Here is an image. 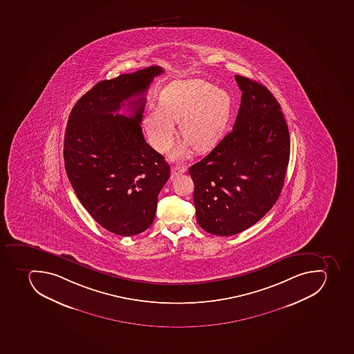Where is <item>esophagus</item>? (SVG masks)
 Instances as JSON below:
<instances>
[{
    "label": "esophagus",
    "instance_id": "esophagus-1",
    "mask_svg": "<svg viewBox=\"0 0 354 354\" xmlns=\"http://www.w3.org/2000/svg\"><path fill=\"white\" fill-rule=\"evenodd\" d=\"M186 171H187V167L175 166L173 167V169H171V176L176 177V176L181 175V174H185Z\"/></svg>",
    "mask_w": 354,
    "mask_h": 354
}]
</instances>
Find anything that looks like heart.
Segmentation results:
<instances>
[{"label": "heart", "instance_id": "1", "mask_svg": "<svg viewBox=\"0 0 354 354\" xmlns=\"http://www.w3.org/2000/svg\"><path fill=\"white\" fill-rule=\"evenodd\" d=\"M227 92L204 80H176L162 91L160 106L151 105L143 116V128L152 146L165 152L173 145L176 129L186 141L174 150L173 157L212 148L222 137L231 113Z\"/></svg>", "mask_w": 354, "mask_h": 354}]
</instances>
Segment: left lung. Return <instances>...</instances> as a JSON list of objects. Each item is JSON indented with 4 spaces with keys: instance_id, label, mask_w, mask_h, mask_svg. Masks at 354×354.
Listing matches in <instances>:
<instances>
[{
    "instance_id": "obj_1",
    "label": "left lung",
    "mask_w": 354,
    "mask_h": 354,
    "mask_svg": "<svg viewBox=\"0 0 354 354\" xmlns=\"http://www.w3.org/2000/svg\"><path fill=\"white\" fill-rule=\"evenodd\" d=\"M242 92L233 130L189 168L197 223L220 236L238 234L270 211L281 193L290 138L270 91L235 75Z\"/></svg>"
}]
</instances>
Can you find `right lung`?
Listing matches in <instances>:
<instances>
[{"mask_svg": "<svg viewBox=\"0 0 354 354\" xmlns=\"http://www.w3.org/2000/svg\"><path fill=\"white\" fill-rule=\"evenodd\" d=\"M162 73L159 66H150L102 80L69 114L66 173L84 208L114 234L146 231L155 218L158 195L169 179V165L146 142L140 125L147 89ZM125 100L129 117L118 114Z\"/></svg>", "mask_w": 354, "mask_h": 354, "instance_id": "right-lung-1", "label": "right lung"}]
</instances>
